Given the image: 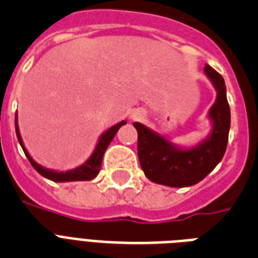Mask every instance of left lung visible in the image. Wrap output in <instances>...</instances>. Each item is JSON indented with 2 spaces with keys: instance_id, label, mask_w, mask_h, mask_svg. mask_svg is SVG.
I'll list each match as a JSON object with an SVG mask.
<instances>
[{
  "instance_id": "1",
  "label": "left lung",
  "mask_w": 258,
  "mask_h": 258,
  "mask_svg": "<svg viewBox=\"0 0 258 258\" xmlns=\"http://www.w3.org/2000/svg\"><path fill=\"white\" fill-rule=\"evenodd\" d=\"M205 73L217 89V99L210 109L214 127L209 139L192 149H179L141 123L135 122L137 129V152L140 165L145 176L157 184L169 187H188L203 180L222 160L226 152L230 107L226 98V87L222 75L210 66Z\"/></svg>"
}]
</instances>
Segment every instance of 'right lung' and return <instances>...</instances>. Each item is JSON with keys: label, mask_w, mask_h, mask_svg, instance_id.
<instances>
[{"label": "right lung", "mask_w": 258, "mask_h": 258, "mask_svg": "<svg viewBox=\"0 0 258 258\" xmlns=\"http://www.w3.org/2000/svg\"><path fill=\"white\" fill-rule=\"evenodd\" d=\"M125 121H121L119 123L111 126L107 132H105L103 135L101 136V139L98 141L97 147H95V151L93 152V155L90 157L89 160L86 161L85 164L78 167V168L73 169V171H67V172H55V171H49V169L43 168L41 165H39L37 163L32 160V157L29 156V153L27 152V149L24 148L23 140H21V136H20L19 126H17V115H16V135H17V139H19V143L23 148L24 153L25 156L28 157V160L33 165V168L40 173L43 175L44 177H47L49 180L53 181H75V180H91L94 177L97 176L99 169H101L102 164V157H103V153L106 151V148L109 147V144L111 143V140L115 136V133L118 132V129L122 125H125Z\"/></svg>", "instance_id": "right-lung-1"}]
</instances>
